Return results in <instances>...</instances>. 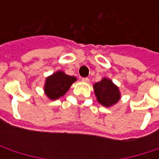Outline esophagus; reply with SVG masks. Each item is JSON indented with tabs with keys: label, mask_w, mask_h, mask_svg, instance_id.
I'll list each match as a JSON object with an SVG mask.
<instances>
[{
	"label": "esophagus",
	"mask_w": 159,
	"mask_h": 159,
	"mask_svg": "<svg viewBox=\"0 0 159 159\" xmlns=\"http://www.w3.org/2000/svg\"><path fill=\"white\" fill-rule=\"evenodd\" d=\"M82 81H83V82L87 83V82L89 81V78H88V77H83V78H82Z\"/></svg>",
	"instance_id": "1"
}]
</instances>
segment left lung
<instances>
[{
  "label": "left lung",
  "mask_w": 159,
  "mask_h": 159,
  "mask_svg": "<svg viewBox=\"0 0 159 159\" xmlns=\"http://www.w3.org/2000/svg\"><path fill=\"white\" fill-rule=\"evenodd\" d=\"M95 94L98 101L105 107H110L120 99L119 88L111 80L104 78L94 84Z\"/></svg>",
  "instance_id": "1"
}]
</instances>
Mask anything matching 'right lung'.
<instances>
[{
    "mask_svg": "<svg viewBox=\"0 0 159 159\" xmlns=\"http://www.w3.org/2000/svg\"><path fill=\"white\" fill-rule=\"evenodd\" d=\"M76 80L75 76H70L62 72H57L46 80L45 93L50 99H57L63 96Z\"/></svg>",
    "mask_w": 159,
    "mask_h": 159,
    "instance_id": "right-lung-1",
    "label": "right lung"
}]
</instances>
